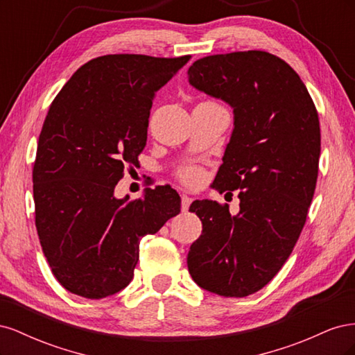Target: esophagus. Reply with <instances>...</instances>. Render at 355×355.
<instances>
[{
    "label": "esophagus",
    "instance_id": "obj_1",
    "mask_svg": "<svg viewBox=\"0 0 355 355\" xmlns=\"http://www.w3.org/2000/svg\"><path fill=\"white\" fill-rule=\"evenodd\" d=\"M191 202H192V198L191 197H188V196H182V202H180V206H182V211H188V209H189V206H191Z\"/></svg>",
    "mask_w": 355,
    "mask_h": 355
}]
</instances>
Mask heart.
Segmentation results:
<instances>
[{"instance_id":"1","label":"heart","mask_w":355,"mask_h":355,"mask_svg":"<svg viewBox=\"0 0 355 355\" xmlns=\"http://www.w3.org/2000/svg\"><path fill=\"white\" fill-rule=\"evenodd\" d=\"M180 179L188 185H197L198 182L202 179V171L197 167H188L180 171Z\"/></svg>"}]
</instances>
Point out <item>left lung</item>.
<instances>
[{
    "label": "left lung",
    "instance_id": "8db88e82",
    "mask_svg": "<svg viewBox=\"0 0 355 355\" xmlns=\"http://www.w3.org/2000/svg\"><path fill=\"white\" fill-rule=\"evenodd\" d=\"M188 81L227 102L234 130L213 187L240 191V211L196 200L202 232L188 253L201 288L249 296L270 283L302 231L318 176L321 148L315 105L293 68L261 50L196 60Z\"/></svg>",
    "mask_w": 355,
    "mask_h": 355
}]
</instances>
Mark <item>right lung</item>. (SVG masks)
<instances>
[{"mask_svg": "<svg viewBox=\"0 0 355 355\" xmlns=\"http://www.w3.org/2000/svg\"><path fill=\"white\" fill-rule=\"evenodd\" d=\"M191 56L106 55L77 69L50 105L32 171L35 227L58 282L87 299L132 282L139 243L180 211L170 187L115 198L148 137L155 93Z\"/></svg>", "mask_w": 355, "mask_h": 355, "instance_id": "1", "label": "right lung"}]
</instances>
